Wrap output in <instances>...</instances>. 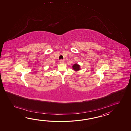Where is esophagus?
I'll return each mask as SVG.
<instances>
[{"label":"esophagus","mask_w":131,"mask_h":131,"mask_svg":"<svg viewBox=\"0 0 131 131\" xmlns=\"http://www.w3.org/2000/svg\"><path fill=\"white\" fill-rule=\"evenodd\" d=\"M59 62H60V63L63 64V63H64V60H63V59H60V61H59Z\"/></svg>","instance_id":"34e87169"}]
</instances>
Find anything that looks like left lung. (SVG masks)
I'll list each match as a JSON object with an SVG mask.
<instances>
[{
	"label": "left lung",
	"instance_id": "obj_1",
	"mask_svg": "<svg viewBox=\"0 0 131 131\" xmlns=\"http://www.w3.org/2000/svg\"><path fill=\"white\" fill-rule=\"evenodd\" d=\"M73 69L75 70V71H79L80 69V67L79 65H78L77 64H75L72 66Z\"/></svg>",
	"mask_w": 131,
	"mask_h": 131
}]
</instances>
